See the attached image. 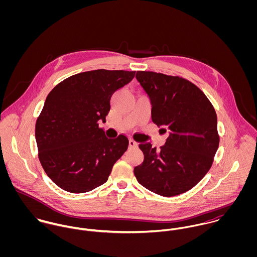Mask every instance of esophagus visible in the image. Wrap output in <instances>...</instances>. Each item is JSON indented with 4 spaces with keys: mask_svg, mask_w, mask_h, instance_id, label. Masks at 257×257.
I'll return each mask as SVG.
<instances>
[{
    "mask_svg": "<svg viewBox=\"0 0 257 257\" xmlns=\"http://www.w3.org/2000/svg\"><path fill=\"white\" fill-rule=\"evenodd\" d=\"M128 147H131V148L137 147H138V143H136L134 140H130L128 141Z\"/></svg>",
    "mask_w": 257,
    "mask_h": 257,
    "instance_id": "esophagus-1",
    "label": "esophagus"
}]
</instances>
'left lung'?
<instances>
[{
	"label": "left lung",
	"instance_id": "left-lung-1",
	"mask_svg": "<svg viewBox=\"0 0 257 257\" xmlns=\"http://www.w3.org/2000/svg\"><path fill=\"white\" fill-rule=\"evenodd\" d=\"M137 80L151 104V118L167 127L159 151L144 143V162L134 169L138 182L164 197L185 193L210 170L218 150L217 113L205 94L180 77L138 71ZM166 132V130H164Z\"/></svg>",
	"mask_w": 257,
	"mask_h": 257
}]
</instances>
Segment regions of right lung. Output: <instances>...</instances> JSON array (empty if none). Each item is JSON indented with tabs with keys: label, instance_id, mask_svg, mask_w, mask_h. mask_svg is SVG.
<instances>
[{
	"label": "right lung",
	"instance_id": "right-lung-1",
	"mask_svg": "<svg viewBox=\"0 0 257 257\" xmlns=\"http://www.w3.org/2000/svg\"><path fill=\"white\" fill-rule=\"evenodd\" d=\"M135 75L105 69L82 72L60 82L46 97L36 123L38 157L61 189L86 193L108 181L128 140L122 135L108 139L99 121H106L111 95Z\"/></svg>",
	"mask_w": 257,
	"mask_h": 257
}]
</instances>
